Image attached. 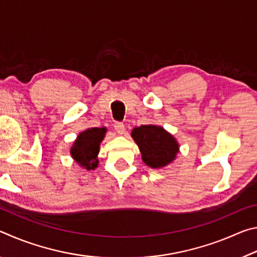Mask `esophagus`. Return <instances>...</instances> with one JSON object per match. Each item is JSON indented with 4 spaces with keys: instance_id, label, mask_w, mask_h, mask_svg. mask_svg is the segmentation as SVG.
Listing matches in <instances>:
<instances>
[{
    "instance_id": "1",
    "label": "esophagus",
    "mask_w": 257,
    "mask_h": 257,
    "mask_svg": "<svg viewBox=\"0 0 257 257\" xmlns=\"http://www.w3.org/2000/svg\"><path fill=\"white\" fill-rule=\"evenodd\" d=\"M114 129H115V132L118 133L119 135H123L124 134V130H125L124 124L122 122H119V121H116V122L114 123Z\"/></svg>"
}]
</instances>
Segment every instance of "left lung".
I'll return each instance as SVG.
<instances>
[{
    "label": "left lung",
    "mask_w": 257,
    "mask_h": 257,
    "mask_svg": "<svg viewBox=\"0 0 257 257\" xmlns=\"http://www.w3.org/2000/svg\"><path fill=\"white\" fill-rule=\"evenodd\" d=\"M132 137L141 150L143 161L153 169L165 167L172 162L179 150L172 135L158 125L136 127L132 132Z\"/></svg>",
    "instance_id": "1"
}]
</instances>
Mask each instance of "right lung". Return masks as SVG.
<instances>
[{"mask_svg": "<svg viewBox=\"0 0 257 257\" xmlns=\"http://www.w3.org/2000/svg\"><path fill=\"white\" fill-rule=\"evenodd\" d=\"M105 128H90L79 134L75 144L71 149V155L81 167L87 170L97 167V154L99 152V144L104 138Z\"/></svg>", "mask_w": 257, "mask_h": 257, "instance_id": "1", "label": "right lung"}]
</instances>
